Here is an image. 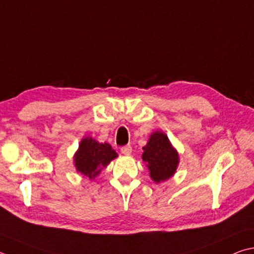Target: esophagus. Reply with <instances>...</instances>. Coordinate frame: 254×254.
Returning a JSON list of instances; mask_svg holds the SVG:
<instances>
[{"label": "esophagus", "mask_w": 254, "mask_h": 254, "mask_svg": "<svg viewBox=\"0 0 254 254\" xmlns=\"http://www.w3.org/2000/svg\"><path fill=\"white\" fill-rule=\"evenodd\" d=\"M121 153L124 155H130L132 153V146L131 145H126L121 147Z\"/></svg>", "instance_id": "obj_1"}]
</instances>
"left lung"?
Here are the masks:
<instances>
[{
    "mask_svg": "<svg viewBox=\"0 0 254 254\" xmlns=\"http://www.w3.org/2000/svg\"><path fill=\"white\" fill-rule=\"evenodd\" d=\"M142 160L149 170L150 178L161 183L172 178L177 172L180 156L177 149L162 131L151 133L146 145L142 147Z\"/></svg>",
    "mask_w": 254,
    "mask_h": 254,
    "instance_id": "8db88e82",
    "label": "left lung"
}]
</instances>
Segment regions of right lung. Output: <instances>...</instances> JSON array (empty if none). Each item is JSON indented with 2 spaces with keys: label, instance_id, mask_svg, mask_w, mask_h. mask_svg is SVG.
Segmentation results:
<instances>
[{
  "label": "right lung",
  "instance_id": "right-lung-1",
  "mask_svg": "<svg viewBox=\"0 0 254 254\" xmlns=\"http://www.w3.org/2000/svg\"><path fill=\"white\" fill-rule=\"evenodd\" d=\"M117 158L118 153L109 143H100L92 136H84L73 155V163L77 172L94 180L102 169L107 168Z\"/></svg>",
  "mask_w": 254,
  "mask_h": 254
}]
</instances>
